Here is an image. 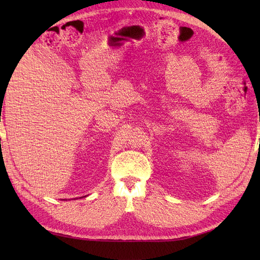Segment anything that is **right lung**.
<instances>
[{
    "instance_id": "right-lung-1",
    "label": "right lung",
    "mask_w": 260,
    "mask_h": 260,
    "mask_svg": "<svg viewBox=\"0 0 260 260\" xmlns=\"http://www.w3.org/2000/svg\"><path fill=\"white\" fill-rule=\"evenodd\" d=\"M83 198H85V196H83Z\"/></svg>"
}]
</instances>
